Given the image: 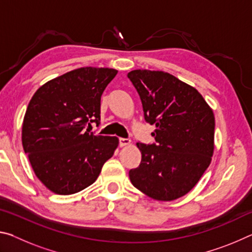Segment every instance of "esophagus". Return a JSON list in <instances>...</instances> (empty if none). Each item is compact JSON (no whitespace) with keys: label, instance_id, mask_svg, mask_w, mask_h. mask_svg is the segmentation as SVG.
<instances>
[{"label":"esophagus","instance_id":"esophagus-1","mask_svg":"<svg viewBox=\"0 0 252 252\" xmlns=\"http://www.w3.org/2000/svg\"><path fill=\"white\" fill-rule=\"evenodd\" d=\"M130 143H131V140L127 139V138H120V139H119V146H120V147L129 146Z\"/></svg>","mask_w":252,"mask_h":252}]
</instances>
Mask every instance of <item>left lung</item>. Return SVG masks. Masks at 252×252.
<instances>
[{
  "mask_svg": "<svg viewBox=\"0 0 252 252\" xmlns=\"http://www.w3.org/2000/svg\"><path fill=\"white\" fill-rule=\"evenodd\" d=\"M141 99L144 120L156 126L153 143H136L141 163L129 177L152 199L171 201L197 185L211 162L215 116L202 95L162 71L127 73Z\"/></svg>",
  "mask_w": 252,
  "mask_h": 252,
  "instance_id": "obj_1",
  "label": "left lung"
}]
</instances>
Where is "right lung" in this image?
<instances>
[{
  "mask_svg": "<svg viewBox=\"0 0 252 252\" xmlns=\"http://www.w3.org/2000/svg\"><path fill=\"white\" fill-rule=\"evenodd\" d=\"M118 71L81 67L49 81L30 101L22 143L36 177L59 194H72L96 180L113 156L117 136L87 129L100 123L101 95Z\"/></svg>",
  "mask_w": 252,
  "mask_h": 252,
  "instance_id": "1",
  "label": "right lung"
}]
</instances>
